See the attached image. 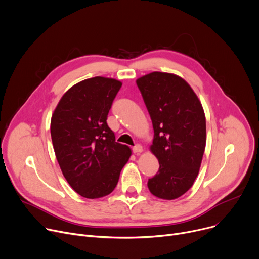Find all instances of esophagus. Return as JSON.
I'll return each instance as SVG.
<instances>
[{"label":"esophagus","instance_id":"34e87169","mask_svg":"<svg viewBox=\"0 0 259 259\" xmlns=\"http://www.w3.org/2000/svg\"><path fill=\"white\" fill-rule=\"evenodd\" d=\"M143 151V147L140 144H137L133 147V152L134 153H140Z\"/></svg>","mask_w":259,"mask_h":259}]
</instances>
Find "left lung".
<instances>
[{
    "label": "left lung",
    "mask_w": 259,
    "mask_h": 259,
    "mask_svg": "<svg viewBox=\"0 0 259 259\" xmlns=\"http://www.w3.org/2000/svg\"><path fill=\"white\" fill-rule=\"evenodd\" d=\"M154 137L151 152L160 164L147 186L152 195L172 200L194 184L206 143L202 105L181 76L154 71L137 79Z\"/></svg>",
    "instance_id": "8db88e82"
}]
</instances>
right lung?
<instances>
[{
  "mask_svg": "<svg viewBox=\"0 0 259 259\" xmlns=\"http://www.w3.org/2000/svg\"><path fill=\"white\" fill-rule=\"evenodd\" d=\"M122 83L95 76L72 86L51 120L59 166L70 187L89 199L112 193L132 151L115 141L107 118Z\"/></svg>",
  "mask_w": 259,
  "mask_h": 259,
  "instance_id": "right-lung-1",
  "label": "right lung"
}]
</instances>
